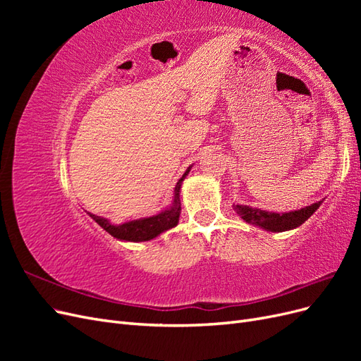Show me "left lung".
Masks as SVG:
<instances>
[{"label":"left lung","instance_id":"8db88e82","mask_svg":"<svg viewBox=\"0 0 361 361\" xmlns=\"http://www.w3.org/2000/svg\"><path fill=\"white\" fill-rule=\"evenodd\" d=\"M321 203L322 202H316L310 206L301 207L298 211H290L285 214L262 211V209H257V207H250L245 204H235L233 209L244 221L250 224L259 226L268 232H286L301 226L304 221H307L309 218L316 212V209L321 206Z\"/></svg>","mask_w":361,"mask_h":361}]
</instances>
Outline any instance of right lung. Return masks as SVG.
<instances>
[{
    "label": "right lung",
    "mask_w": 361,
    "mask_h": 361,
    "mask_svg": "<svg viewBox=\"0 0 361 361\" xmlns=\"http://www.w3.org/2000/svg\"><path fill=\"white\" fill-rule=\"evenodd\" d=\"M190 169L183 173V176L176 183V188H174V199L169 209L159 212L158 215L147 216V218H140V220L126 221L123 224H111L106 218L97 216L89 212V215L93 220L99 224L104 231H106L111 236L122 239V241H133V243H141V241H150V239L157 238L162 232L173 228L179 223V215H180V185L185 176L190 173Z\"/></svg>",
    "instance_id": "right-lung-1"
}]
</instances>
